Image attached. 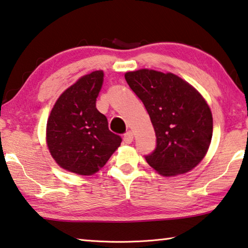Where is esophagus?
I'll return each mask as SVG.
<instances>
[{"label": "esophagus", "mask_w": 248, "mask_h": 248, "mask_svg": "<svg viewBox=\"0 0 248 248\" xmlns=\"http://www.w3.org/2000/svg\"><path fill=\"white\" fill-rule=\"evenodd\" d=\"M124 141L125 143H131L133 141V133L131 131H127L124 135Z\"/></svg>", "instance_id": "34e87169"}]
</instances>
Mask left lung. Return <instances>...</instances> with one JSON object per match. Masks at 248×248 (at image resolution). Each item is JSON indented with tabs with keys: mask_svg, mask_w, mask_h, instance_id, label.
Returning <instances> with one entry per match:
<instances>
[{
	"mask_svg": "<svg viewBox=\"0 0 248 248\" xmlns=\"http://www.w3.org/2000/svg\"><path fill=\"white\" fill-rule=\"evenodd\" d=\"M142 101L156 143L147 162L164 176L186 173L206 155L213 133L210 107L196 90L175 75L140 69L124 75Z\"/></svg>",
	"mask_w": 248,
	"mask_h": 248,
	"instance_id": "8db88e82",
	"label": "left lung"
}]
</instances>
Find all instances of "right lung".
<instances>
[{
	"mask_svg": "<svg viewBox=\"0 0 248 248\" xmlns=\"http://www.w3.org/2000/svg\"><path fill=\"white\" fill-rule=\"evenodd\" d=\"M103 82L101 70L82 76L62 93L47 121L50 155L60 167L80 175L103 168L123 141L96 108Z\"/></svg>",
	"mask_w": 248,
	"mask_h": 248,
	"instance_id": "obj_1",
	"label": "right lung"
}]
</instances>
